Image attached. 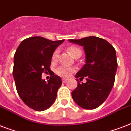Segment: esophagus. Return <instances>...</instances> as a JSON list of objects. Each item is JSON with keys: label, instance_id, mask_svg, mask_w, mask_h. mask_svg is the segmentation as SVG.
<instances>
[{"label": "esophagus", "instance_id": "1", "mask_svg": "<svg viewBox=\"0 0 131 131\" xmlns=\"http://www.w3.org/2000/svg\"><path fill=\"white\" fill-rule=\"evenodd\" d=\"M62 82H63V83H65V82H67L68 81V80L67 79H62Z\"/></svg>", "mask_w": 131, "mask_h": 131}]
</instances>
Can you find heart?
I'll return each instance as SVG.
<instances>
[{"instance_id": "b5f03b06", "label": "heart", "mask_w": 131, "mask_h": 131, "mask_svg": "<svg viewBox=\"0 0 131 131\" xmlns=\"http://www.w3.org/2000/svg\"><path fill=\"white\" fill-rule=\"evenodd\" d=\"M68 51H69L70 53L71 54L74 58H76L78 56L82 55V50L78 47L76 46H71L68 48ZM59 56V49H56L54 50V51L52 53L51 58L53 61L57 60ZM75 71V69L71 67H67L65 65L60 66L59 67L57 68V69L56 70V73L58 75L63 77V78H68Z\"/></svg>"}]
</instances>
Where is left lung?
I'll list each match as a JSON object with an SVG mask.
<instances>
[{"instance_id":"1","label":"left lung","mask_w":131,"mask_h":131,"mask_svg":"<svg viewBox=\"0 0 131 131\" xmlns=\"http://www.w3.org/2000/svg\"><path fill=\"white\" fill-rule=\"evenodd\" d=\"M69 41L84 47L86 64L76 74L80 80L86 78L87 82L80 84L71 92L73 99L86 110H93L103 103L114 86L118 67L116 50L106 40L96 37H88Z\"/></svg>"}]
</instances>
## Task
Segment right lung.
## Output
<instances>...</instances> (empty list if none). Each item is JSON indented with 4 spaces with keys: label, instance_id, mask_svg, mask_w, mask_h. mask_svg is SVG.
I'll list each match as a JSON object with an SVG mask.
<instances>
[{
    "label": "right lung",
    "instance_id": "add662e5",
    "mask_svg": "<svg viewBox=\"0 0 131 131\" xmlns=\"http://www.w3.org/2000/svg\"><path fill=\"white\" fill-rule=\"evenodd\" d=\"M64 41L32 37L22 41L15 51L13 75L16 90L24 103L35 111L47 110L56 99L61 78L53 74L45 82L41 75L50 71L52 53Z\"/></svg>",
    "mask_w": 131,
    "mask_h": 131
}]
</instances>
